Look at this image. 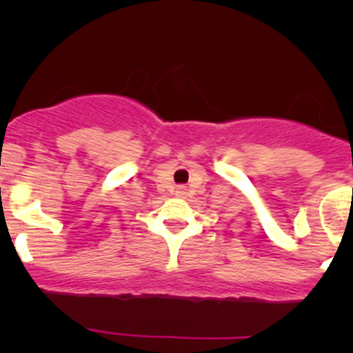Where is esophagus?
Wrapping results in <instances>:
<instances>
[{"label": "esophagus", "instance_id": "1", "mask_svg": "<svg viewBox=\"0 0 353 353\" xmlns=\"http://www.w3.org/2000/svg\"><path fill=\"white\" fill-rule=\"evenodd\" d=\"M188 194V188L186 186H177L176 188V196L184 198Z\"/></svg>", "mask_w": 353, "mask_h": 353}]
</instances>
